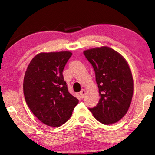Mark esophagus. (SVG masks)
<instances>
[{
    "mask_svg": "<svg viewBox=\"0 0 155 155\" xmlns=\"http://www.w3.org/2000/svg\"><path fill=\"white\" fill-rule=\"evenodd\" d=\"M85 94H86V91L83 89L81 92H80V95L81 98H84V97L85 96Z\"/></svg>",
    "mask_w": 155,
    "mask_h": 155,
    "instance_id": "34e87169",
    "label": "esophagus"
}]
</instances>
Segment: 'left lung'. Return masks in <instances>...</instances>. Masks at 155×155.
Wrapping results in <instances>:
<instances>
[{"label":"left lung","mask_w":155,"mask_h":155,"mask_svg":"<svg viewBox=\"0 0 155 155\" xmlns=\"http://www.w3.org/2000/svg\"><path fill=\"white\" fill-rule=\"evenodd\" d=\"M83 53L93 66L101 98L89 108L94 117L104 124L119 121L128 110L133 95V78L127 61L108 47H97Z\"/></svg>","instance_id":"8db88e82"}]
</instances>
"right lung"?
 <instances>
[{"label": "right lung", "mask_w": 155, "mask_h": 155, "mask_svg": "<svg viewBox=\"0 0 155 155\" xmlns=\"http://www.w3.org/2000/svg\"><path fill=\"white\" fill-rule=\"evenodd\" d=\"M71 55L69 51L41 52L32 59L25 72V101L35 116L48 126L64 124L78 103L68 92L62 75Z\"/></svg>", "instance_id": "add662e5"}]
</instances>
